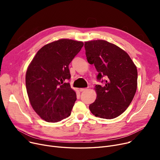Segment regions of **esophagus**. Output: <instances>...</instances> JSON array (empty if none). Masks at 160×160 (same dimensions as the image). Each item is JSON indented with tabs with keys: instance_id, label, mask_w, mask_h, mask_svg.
<instances>
[{
	"instance_id": "1",
	"label": "esophagus",
	"mask_w": 160,
	"mask_h": 160,
	"mask_svg": "<svg viewBox=\"0 0 160 160\" xmlns=\"http://www.w3.org/2000/svg\"><path fill=\"white\" fill-rule=\"evenodd\" d=\"M87 89H88L87 88H80L79 90H80V92H83V91H86Z\"/></svg>"
}]
</instances>
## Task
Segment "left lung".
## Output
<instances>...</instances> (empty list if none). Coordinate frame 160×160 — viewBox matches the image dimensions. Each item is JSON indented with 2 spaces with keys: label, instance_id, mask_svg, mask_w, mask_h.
<instances>
[{
  "label": "left lung",
  "instance_id": "8db88e82",
  "mask_svg": "<svg viewBox=\"0 0 160 160\" xmlns=\"http://www.w3.org/2000/svg\"><path fill=\"white\" fill-rule=\"evenodd\" d=\"M84 47L88 62L98 72L97 79L105 78L103 87L95 86L97 96L89 110L96 117L114 119L127 110L136 94L137 67L124 50L107 41H86Z\"/></svg>",
  "mask_w": 160,
  "mask_h": 160
}]
</instances>
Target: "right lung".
Segmentation results:
<instances>
[{
  "label": "right lung",
  "mask_w": 160,
  "mask_h": 160,
  "mask_svg": "<svg viewBox=\"0 0 160 160\" xmlns=\"http://www.w3.org/2000/svg\"><path fill=\"white\" fill-rule=\"evenodd\" d=\"M82 41L61 39L39 49L28 67L26 88L30 104L42 119L56 122L68 117L77 100L71 88L69 65Z\"/></svg>",
  "instance_id": "1"
}]
</instances>
